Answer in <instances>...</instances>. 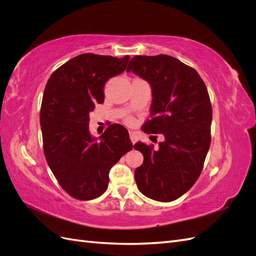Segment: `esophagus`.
Listing matches in <instances>:
<instances>
[{
  "label": "esophagus",
  "instance_id": "esophagus-1",
  "mask_svg": "<svg viewBox=\"0 0 256 256\" xmlns=\"http://www.w3.org/2000/svg\"><path fill=\"white\" fill-rule=\"evenodd\" d=\"M129 136H130V140L132 143H136L138 140V136L134 132V131H129Z\"/></svg>",
  "mask_w": 256,
  "mask_h": 256
}]
</instances>
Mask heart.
I'll return each instance as SVG.
<instances>
[{"label": "heart", "mask_w": 256, "mask_h": 256, "mask_svg": "<svg viewBox=\"0 0 256 256\" xmlns=\"http://www.w3.org/2000/svg\"><path fill=\"white\" fill-rule=\"evenodd\" d=\"M131 120H131L130 118H128L126 120V122H131Z\"/></svg>", "instance_id": "b5f03b06"}]
</instances>
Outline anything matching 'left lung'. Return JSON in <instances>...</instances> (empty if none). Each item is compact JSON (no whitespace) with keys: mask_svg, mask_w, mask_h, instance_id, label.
Instances as JSON below:
<instances>
[{"mask_svg":"<svg viewBox=\"0 0 256 256\" xmlns=\"http://www.w3.org/2000/svg\"><path fill=\"white\" fill-rule=\"evenodd\" d=\"M127 72L152 88V120L142 130L164 136L157 150L134 144L144 157L134 171L138 189L154 200L171 202L196 184L210 146L212 108L206 85L194 68L166 54L136 56Z\"/></svg>","mask_w":256,"mask_h":256,"instance_id":"obj_1","label":"left lung"}]
</instances>
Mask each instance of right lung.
Wrapping results in <instances>:
<instances>
[{
	"label": "right lung",
	"mask_w": 256,
	"mask_h": 256,
	"mask_svg": "<svg viewBox=\"0 0 256 256\" xmlns=\"http://www.w3.org/2000/svg\"><path fill=\"white\" fill-rule=\"evenodd\" d=\"M129 58L80 54L58 67L46 84L40 108L44 157L60 187L76 200L102 196L111 168L132 150L120 124L110 125L98 140L88 130L90 113L104 100L106 82L125 70Z\"/></svg>",
	"instance_id": "right-lung-1"
}]
</instances>
